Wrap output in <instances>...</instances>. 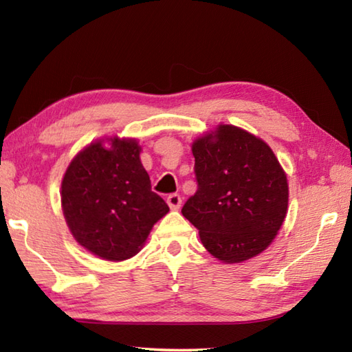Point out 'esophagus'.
Instances as JSON below:
<instances>
[{
	"label": "esophagus",
	"instance_id": "34e87169",
	"mask_svg": "<svg viewBox=\"0 0 352 352\" xmlns=\"http://www.w3.org/2000/svg\"><path fill=\"white\" fill-rule=\"evenodd\" d=\"M168 205H169V208L170 210H178V208L182 206V197H180V194H170V195H168Z\"/></svg>",
	"mask_w": 352,
	"mask_h": 352
}]
</instances>
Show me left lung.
<instances>
[{
	"instance_id": "8db88e82",
	"label": "left lung",
	"mask_w": 352,
	"mask_h": 352,
	"mask_svg": "<svg viewBox=\"0 0 352 352\" xmlns=\"http://www.w3.org/2000/svg\"><path fill=\"white\" fill-rule=\"evenodd\" d=\"M197 190L182 214L222 262L247 261L270 245L284 222L289 184L264 141L234 126L195 140Z\"/></svg>"
}]
</instances>
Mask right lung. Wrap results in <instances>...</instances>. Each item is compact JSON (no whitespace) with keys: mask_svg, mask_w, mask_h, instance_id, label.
I'll list each match as a JSON object with an SVG mask.
<instances>
[{"mask_svg":"<svg viewBox=\"0 0 352 352\" xmlns=\"http://www.w3.org/2000/svg\"><path fill=\"white\" fill-rule=\"evenodd\" d=\"M83 148L62 182V210L74 239L105 261H124L144 245L169 206L155 194L136 140L110 138Z\"/></svg>","mask_w":352,"mask_h":352,"instance_id":"right-lung-1","label":"right lung"}]
</instances>
